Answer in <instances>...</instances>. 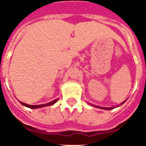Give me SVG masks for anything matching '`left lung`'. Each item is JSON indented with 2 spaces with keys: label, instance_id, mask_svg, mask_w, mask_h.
I'll use <instances>...</instances> for the list:
<instances>
[{
  "label": "left lung",
  "instance_id": "obj_1",
  "mask_svg": "<svg viewBox=\"0 0 146 146\" xmlns=\"http://www.w3.org/2000/svg\"><path fill=\"white\" fill-rule=\"evenodd\" d=\"M127 100H125L124 102H123L122 103L120 104H119V105H117V106H115V107H111V108H104V107H101V106H98V105H96V104H92V103H88V104H89V105H91V106L92 107H95V108H101V109H103V110H112V109L113 108H117V107H120V105H122L123 103H124L125 102H126Z\"/></svg>",
  "mask_w": 146,
  "mask_h": 146
}]
</instances>
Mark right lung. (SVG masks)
I'll list each match as a JSON object with an SVG mask.
<instances>
[{
	"label": "right lung",
	"instance_id": "1",
	"mask_svg": "<svg viewBox=\"0 0 146 146\" xmlns=\"http://www.w3.org/2000/svg\"><path fill=\"white\" fill-rule=\"evenodd\" d=\"M57 100L58 98L57 99L54 100L52 102H48V103H46V104H38V105H31V104H26V103H23V102H19V103L21 104H23V106L26 107V108H32V109H36V108H43V107H46V106H50V105H53V104L56 103L57 102Z\"/></svg>",
	"mask_w": 146,
	"mask_h": 146
}]
</instances>
